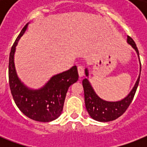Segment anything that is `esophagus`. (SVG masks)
<instances>
[{
  "label": "esophagus",
  "mask_w": 147,
  "mask_h": 147,
  "mask_svg": "<svg viewBox=\"0 0 147 147\" xmlns=\"http://www.w3.org/2000/svg\"><path fill=\"white\" fill-rule=\"evenodd\" d=\"M78 72L80 78L84 76V69L82 66H78Z\"/></svg>",
  "instance_id": "34e87169"
}]
</instances>
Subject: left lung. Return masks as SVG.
I'll return each mask as SVG.
<instances>
[{"label":"left lung","instance_id":"left-lung-1","mask_svg":"<svg viewBox=\"0 0 147 147\" xmlns=\"http://www.w3.org/2000/svg\"><path fill=\"white\" fill-rule=\"evenodd\" d=\"M127 42L136 51L140 61L139 51L137 49L134 41L133 40L132 38L127 36ZM140 70H141V65L140 69V75L137 78V82L135 83L134 86L133 87L132 90L125 98L117 101H108L100 98L96 94V92H94V88L88 79V76H89L88 69L86 68L85 70L86 78L83 79L82 85L84 88V94H85V107L90 117L99 122H108V121L116 120L119 117H121L126 111V110L127 109L130 103L132 102L133 98L134 97L139 85Z\"/></svg>","mask_w":147,"mask_h":147}]
</instances>
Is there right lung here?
Returning <instances> with one entry per match:
<instances>
[{"instance_id":"obj_1","label":"right lung","mask_w":147,"mask_h":147,"mask_svg":"<svg viewBox=\"0 0 147 147\" xmlns=\"http://www.w3.org/2000/svg\"><path fill=\"white\" fill-rule=\"evenodd\" d=\"M26 24L15 40L9 57V85L13 98L20 111L27 117L39 122H50L61 115L67 91L78 79L77 67L56 74L39 89L25 85L17 76L14 64L16 47L27 30Z\"/></svg>"}]
</instances>
